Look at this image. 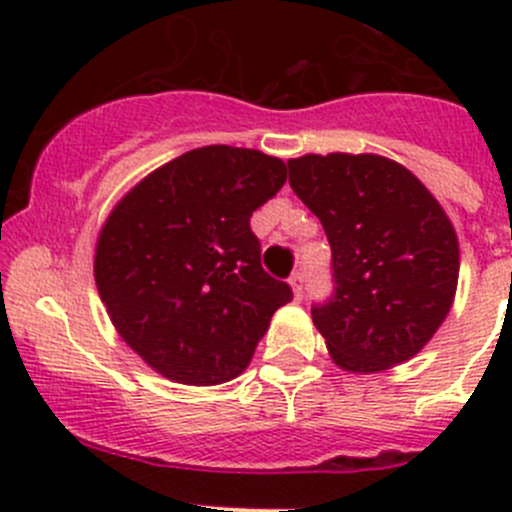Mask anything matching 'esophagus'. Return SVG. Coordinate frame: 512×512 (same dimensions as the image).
Listing matches in <instances>:
<instances>
[{
	"mask_svg": "<svg viewBox=\"0 0 512 512\" xmlns=\"http://www.w3.org/2000/svg\"><path fill=\"white\" fill-rule=\"evenodd\" d=\"M289 287H292L294 299H302V294H304V272H294V275L289 277Z\"/></svg>",
	"mask_w": 512,
	"mask_h": 512,
	"instance_id": "1",
	"label": "esophagus"
}]
</instances>
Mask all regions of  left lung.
I'll list each match as a JSON object with an SVG mask.
<instances>
[{"label":"left lung","instance_id":"8db88e82","mask_svg":"<svg viewBox=\"0 0 512 512\" xmlns=\"http://www.w3.org/2000/svg\"><path fill=\"white\" fill-rule=\"evenodd\" d=\"M289 185L332 245L334 297L312 322L334 364L379 374L431 342L453 307L458 237L426 185L376 153L289 158Z\"/></svg>","mask_w":512,"mask_h":512}]
</instances>
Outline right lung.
Masks as SVG:
<instances>
[{
    "mask_svg": "<svg viewBox=\"0 0 512 512\" xmlns=\"http://www.w3.org/2000/svg\"><path fill=\"white\" fill-rule=\"evenodd\" d=\"M285 180L280 158L205 146L148 173L108 213L98 294L123 342L160 376L185 386L235 379L292 299L262 270L250 230Z\"/></svg>",
    "mask_w": 512,
    "mask_h": 512,
    "instance_id": "right-lung-1",
    "label": "right lung"
}]
</instances>
